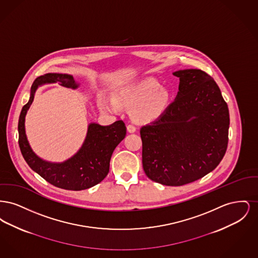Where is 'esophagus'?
<instances>
[{"instance_id": "obj_1", "label": "esophagus", "mask_w": 258, "mask_h": 258, "mask_svg": "<svg viewBox=\"0 0 258 258\" xmlns=\"http://www.w3.org/2000/svg\"><path fill=\"white\" fill-rule=\"evenodd\" d=\"M126 130H127V132L131 133V134H134V133L136 132V127H135L134 124H127V125H126Z\"/></svg>"}]
</instances>
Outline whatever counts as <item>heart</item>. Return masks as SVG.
Returning <instances> with one entry per match:
<instances>
[{"instance_id": "1", "label": "heart", "mask_w": 258, "mask_h": 258, "mask_svg": "<svg viewBox=\"0 0 258 258\" xmlns=\"http://www.w3.org/2000/svg\"><path fill=\"white\" fill-rule=\"evenodd\" d=\"M169 93L153 79H144L120 89L115 98L99 97L98 105L102 112L116 113L120 105L136 106L135 118L140 123H149L158 119L166 109Z\"/></svg>"}]
</instances>
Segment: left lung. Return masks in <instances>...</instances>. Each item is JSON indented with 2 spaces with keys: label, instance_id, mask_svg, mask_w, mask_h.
<instances>
[{
  "label": "left lung",
  "instance_id": "left-lung-1",
  "mask_svg": "<svg viewBox=\"0 0 258 258\" xmlns=\"http://www.w3.org/2000/svg\"><path fill=\"white\" fill-rule=\"evenodd\" d=\"M179 92L156 121L141 127L142 164L164 185L195 182L213 171L227 149L229 111L215 80L201 70L175 72Z\"/></svg>",
  "mask_w": 258,
  "mask_h": 258
}]
</instances>
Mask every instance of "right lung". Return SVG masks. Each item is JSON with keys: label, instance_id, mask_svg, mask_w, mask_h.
I'll return each instance as SVG.
<instances>
[{"label": "right lung", "instance_id": "right-lung-1", "mask_svg": "<svg viewBox=\"0 0 258 258\" xmlns=\"http://www.w3.org/2000/svg\"><path fill=\"white\" fill-rule=\"evenodd\" d=\"M45 83H58L61 86L76 89L78 84L69 74H46L37 77L31 97L20 113L18 122V143L28 165L45 181L68 190H82L100 183L109 172L113 151L125 136V125L122 120L110 125L92 123L88 126L85 141L73 158L61 163L41 160L33 152L25 133V116L32 104L37 87Z\"/></svg>", "mask_w": 258, "mask_h": 258}]
</instances>
